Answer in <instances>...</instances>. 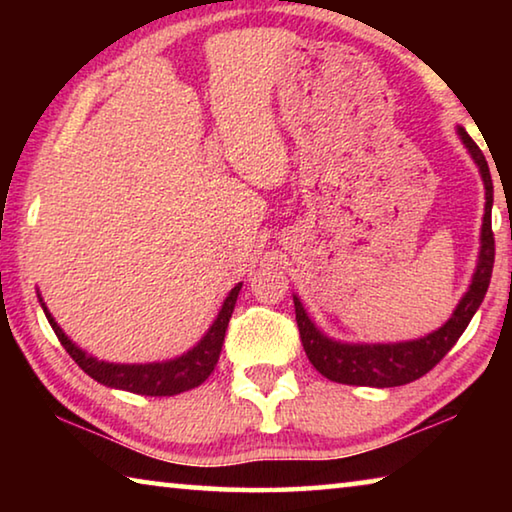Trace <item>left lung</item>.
Segmentation results:
<instances>
[{
	"instance_id": "obj_1",
	"label": "left lung",
	"mask_w": 512,
	"mask_h": 512,
	"mask_svg": "<svg viewBox=\"0 0 512 512\" xmlns=\"http://www.w3.org/2000/svg\"><path fill=\"white\" fill-rule=\"evenodd\" d=\"M463 144L470 149L474 162L479 164L483 185H485V214L481 230V255L479 266L472 277L470 291L465 293L461 305L456 307L452 318L429 336L418 341L393 343V345H348L336 343L318 332L309 316L302 309L300 300L293 298L296 305V323L300 329V341L307 357L320 375L336 381V384L350 386H372V388H391L404 386L411 381L427 375L436 363L454 348L461 339L465 327L470 325L474 311L485 298V291L490 287L492 266H495V232H492V178L485 155L479 146L465 133V128H458Z\"/></svg>"
}]
</instances>
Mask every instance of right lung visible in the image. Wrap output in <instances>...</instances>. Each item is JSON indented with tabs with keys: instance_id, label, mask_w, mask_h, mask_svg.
<instances>
[{
	"instance_id": "1",
	"label": "right lung",
	"mask_w": 512,
	"mask_h": 512,
	"mask_svg": "<svg viewBox=\"0 0 512 512\" xmlns=\"http://www.w3.org/2000/svg\"><path fill=\"white\" fill-rule=\"evenodd\" d=\"M239 289L241 284H237V287L228 293V298H225L219 316H216L214 325L210 327V332L203 336V341L198 343L194 350H189L187 354H183V357L173 361L146 363V366H119V363L97 361L94 357H90V354H85L83 350L76 348V345L67 339L65 332L56 325V320L51 318L45 305H42V309H45L49 325L54 327L58 341L67 350L69 357L79 363V368H83V372H88L92 379H97L99 384L110 386V388H121V391L137 393V395L167 397V395H178V393L189 391V388L201 386L203 381L212 375L216 361H219L223 336H225V329H228L232 309H235Z\"/></svg>"
}]
</instances>
